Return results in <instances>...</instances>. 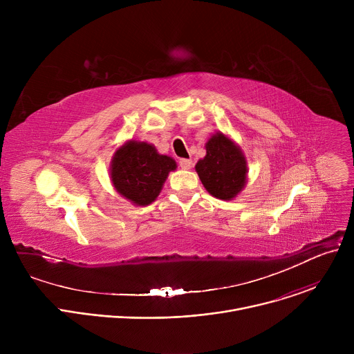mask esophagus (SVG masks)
Masks as SVG:
<instances>
[{
  "label": "esophagus",
  "instance_id": "1",
  "mask_svg": "<svg viewBox=\"0 0 354 354\" xmlns=\"http://www.w3.org/2000/svg\"><path fill=\"white\" fill-rule=\"evenodd\" d=\"M179 167L182 169H190L192 168V161L190 160H186V158H180L179 160Z\"/></svg>",
  "mask_w": 354,
  "mask_h": 354
}]
</instances>
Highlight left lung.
I'll return each instance as SVG.
<instances>
[{
    "instance_id": "left-lung-1",
    "label": "left lung",
    "mask_w": 354,
    "mask_h": 354,
    "mask_svg": "<svg viewBox=\"0 0 354 354\" xmlns=\"http://www.w3.org/2000/svg\"><path fill=\"white\" fill-rule=\"evenodd\" d=\"M206 153L196 164L201 183L217 198L235 197L246 180V161L241 149L223 133H217L207 141Z\"/></svg>"
}]
</instances>
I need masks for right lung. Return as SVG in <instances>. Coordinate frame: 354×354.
I'll use <instances>...</instances> for the list:
<instances>
[{
  "label": "right lung",
  "mask_w": 354,
  "mask_h": 354,
  "mask_svg": "<svg viewBox=\"0 0 354 354\" xmlns=\"http://www.w3.org/2000/svg\"><path fill=\"white\" fill-rule=\"evenodd\" d=\"M176 162L147 142L129 141L112 161V182L116 190L138 206L153 203Z\"/></svg>",
  "instance_id": "1"
}]
</instances>
